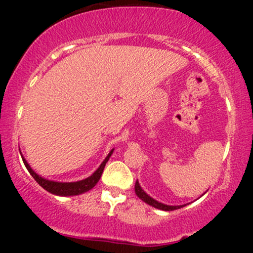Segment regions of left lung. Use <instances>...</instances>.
<instances>
[{"mask_svg":"<svg viewBox=\"0 0 253 253\" xmlns=\"http://www.w3.org/2000/svg\"><path fill=\"white\" fill-rule=\"evenodd\" d=\"M135 194L136 196L139 197L140 200H143L145 203H147V205L152 206V207L157 208V210H162V211H175V210H179V208L184 207L185 205H182V206H169V205H164V203H161L158 201H156L155 199H152V197L147 195L146 193L143 190V188L140 187V184H139V182L136 181L135 182Z\"/></svg>","mask_w":253,"mask_h":253,"instance_id":"8db88e82","label":"left lung"}]
</instances>
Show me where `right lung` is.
Instances as JSON below:
<instances>
[{
    "mask_svg": "<svg viewBox=\"0 0 253 253\" xmlns=\"http://www.w3.org/2000/svg\"><path fill=\"white\" fill-rule=\"evenodd\" d=\"M113 151L114 150L110 151V152L108 153V156L104 158L102 164L98 167V169L95 171L91 176H89L88 178H85V179H82V181H77V182H54V181H50V179L43 178V177L38 175L37 172H34V170L30 167V164L27 163V161L24 158V156L21 155V157H22V161H24L25 167L27 168L28 172H30L32 177L36 179L40 187H42L43 189L47 190L48 193L53 194V195L75 196V195H80V194L85 193V191L92 189V188L96 185V183L100 181L101 176H102L104 167H106V163L108 162L109 157L112 156Z\"/></svg>",
    "mask_w": 253,
    "mask_h": 253,
    "instance_id": "1",
    "label": "right lung"
}]
</instances>
